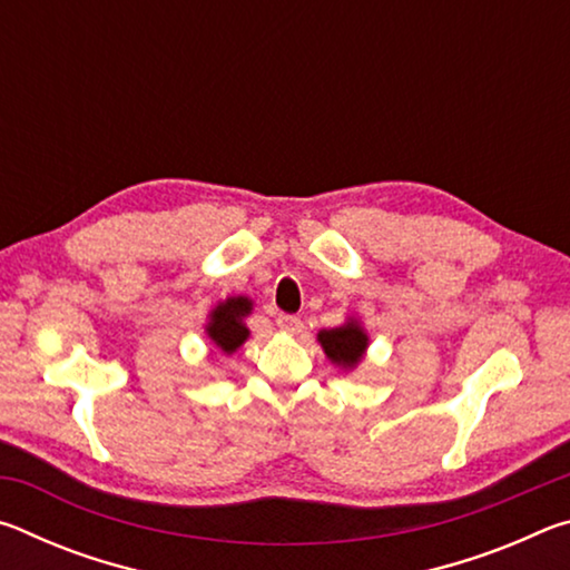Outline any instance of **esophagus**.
Wrapping results in <instances>:
<instances>
[{"instance_id": "1", "label": "esophagus", "mask_w": 570, "mask_h": 570, "mask_svg": "<svg viewBox=\"0 0 570 570\" xmlns=\"http://www.w3.org/2000/svg\"><path fill=\"white\" fill-rule=\"evenodd\" d=\"M276 326H278V332H282V334H292V336L304 330L302 320H298V316H292V314H278Z\"/></svg>"}]
</instances>
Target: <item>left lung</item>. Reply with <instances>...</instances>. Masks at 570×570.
<instances>
[{
  "label": "left lung",
  "instance_id": "left-lung-1",
  "mask_svg": "<svg viewBox=\"0 0 570 570\" xmlns=\"http://www.w3.org/2000/svg\"><path fill=\"white\" fill-rule=\"evenodd\" d=\"M316 340H320L324 354L336 366H342V370H354L362 362L366 346H370V336H366L362 324L356 320L334 326V330H322L316 334Z\"/></svg>",
  "mask_w": 570,
  "mask_h": 570
}]
</instances>
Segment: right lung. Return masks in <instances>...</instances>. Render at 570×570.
<instances>
[{
    "label": "right lung",
    "mask_w": 570,
    "mask_h": 570,
    "mask_svg": "<svg viewBox=\"0 0 570 570\" xmlns=\"http://www.w3.org/2000/svg\"><path fill=\"white\" fill-rule=\"evenodd\" d=\"M250 308H254V304H250L248 296H228L226 302H220L208 314L206 334L216 350L234 354L248 340V326L244 320L250 314Z\"/></svg>",
    "instance_id": "1"
}]
</instances>
